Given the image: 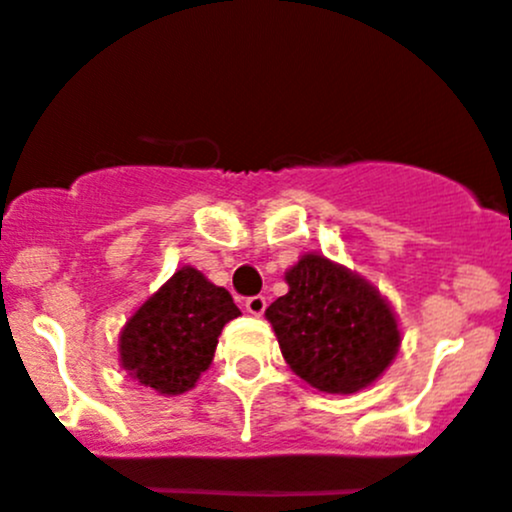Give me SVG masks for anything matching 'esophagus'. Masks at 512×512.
<instances>
[{
	"label": "esophagus",
	"mask_w": 512,
	"mask_h": 512,
	"mask_svg": "<svg viewBox=\"0 0 512 512\" xmlns=\"http://www.w3.org/2000/svg\"><path fill=\"white\" fill-rule=\"evenodd\" d=\"M265 307H267V300L262 295H252L245 300V310L255 317H260L262 312H265Z\"/></svg>",
	"instance_id": "1"
}]
</instances>
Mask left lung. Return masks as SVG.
I'll use <instances>...</instances> for the list:
<instances>
[{"label": "left lung", "mask_w": 512, "mask_h": 512, "mask_svg": "<svg viewBox=\"0 0 512 512\" xmlns=\"http://www.w3.org/2000/svg\"><path fill=\"white\" fill-rule=\"evenodd\" d=\"M265 310L285 362L320 393L350 395L388 370L400 347L390 302L365 277L307 252Z\"/></svg>", "instance_id": "1"}]
</instances>
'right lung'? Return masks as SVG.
Instances as JSON below:
<instances>
[{
    "instance_id": "right-lung-1",
    "label": "right lung",
    "mask_w": 512,
    "mask_h": 512,
    "mask_svg": "<svg viewBox=\"0 0 512 512\" xmlns=\"http://www.w3.org/2000/svg\"><path fill=\"white\" fill-rule=\"evenodd\" d=\"M240 315L232 295L185 265L119 332V365L132 380L172 398L212 365L222 327Z\"/></svg>"
}]
</instances>
